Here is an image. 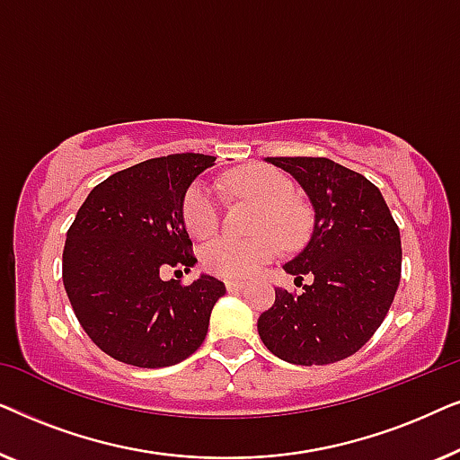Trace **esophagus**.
I'll return each mask as SVG.
<instances>
[{"mask_svg": "<svg viewBox=\"0 0 460 460\" xmlns=\"http://www.w3.org/2000/svg\"><path fill=\"white\" fill-rule=\"evenodd\" d=\"M226 288H228V291H243L244 282H241V280H226Z\"/></svg>", "mask_w": 460, "mask_h": 460, "instance_id": "obj_1", "label": "esophagus"}]
</instances>
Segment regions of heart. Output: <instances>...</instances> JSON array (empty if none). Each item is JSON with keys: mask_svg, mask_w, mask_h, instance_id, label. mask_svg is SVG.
<instances>
[{"mask_svg": "<svg viewBox=\"0 0 460 460\" xmlns=\"http://www.w3.org/2000/svg\"><path fill=\"white\" fill-rule=\"evenodd\" d=\"M232 192L244 194L261 203L253 238L217 236L203 249V263L213 274L226 279H249L261 266L272 261L280 243L297 249L307 241L312 230V213L293 199L295 186L285 173L274 167L236 169L228 175ZM222 216V200L216 188L207 181H194L181 200V217L188 232L207 238L217 230Z\"/></svg>", "mask_w": 460, "mask_h": 460, "instance_id": "heart-1", "label": "heart"}]
</instances>
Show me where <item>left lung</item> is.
<instances>
[{"label": "left lung", "mask_w": 460, "mask_h": 460, "mask_svg": "<svg viewBox=\"0 0 460 460\" xmlns=\"http://www.w3.org/2000/svg\"><path fill=\"white\" fill-rule=\"evenodd\" d=\"M266 161L291 173L312 203L310 241L282 268L295 280H314L297 297L276 287L257 331L285 362H339L356 354L387 316L400 285V230L381 190L362 173L324 156Z\"/></svg>", "instance_id": "obj_1"}]
</instances>
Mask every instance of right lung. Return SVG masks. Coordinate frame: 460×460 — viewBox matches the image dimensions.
Instances as JSON below:
<instances>
[{
	"instance_id": "1",
	"label": "right lung",
	"mask_w": 460,
	"mask_h": 460,
	"mask_svg": "<svg viewBox=\"0 0 460 460\" xmlns=\"http://www.w3.org/2000/svg\"><path fill=\"white\" fill-rule=\"evenodd\" d=\"M209 155H169L112 173L87 194L66 232L62 282L75 316L104 354L140 368L186 360L205 341L226 287L209 274L192 285L163 280L197 260L181 217Z\"/></svg>"
}]
</instances>
